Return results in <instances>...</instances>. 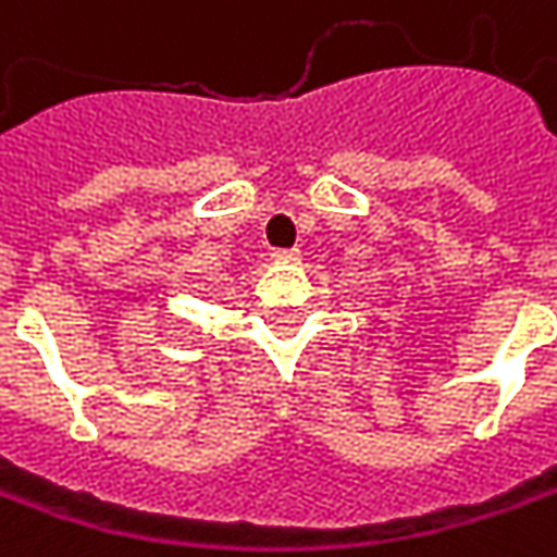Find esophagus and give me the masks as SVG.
I'll use <instances>...</instances> for the list:
<instances>
[{
  "label": "esophagus",
  "mask_w": 557,
  "mask_h": 557,
  "mask_svg": "<svg viewBox=\"0 0 557 557\" xmlns=\"http://www.w3.org/2000/svg\"><path fill=\"white\" fill-rule=\"evenodd\" d=\"M274 261H283V264H289V261H298L296 249H274Z\"/></svg>",
  "instance_id": "obj_1"
}]
</instances>
